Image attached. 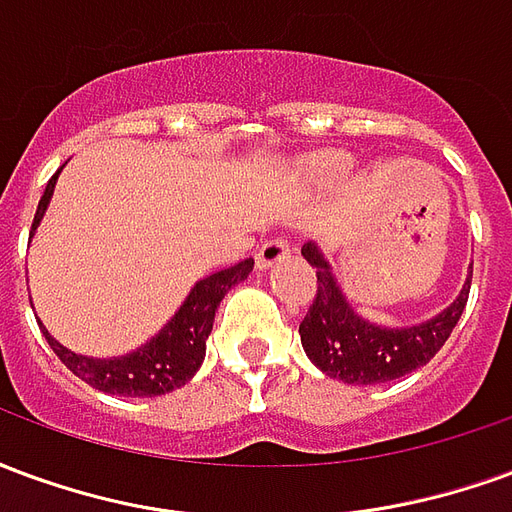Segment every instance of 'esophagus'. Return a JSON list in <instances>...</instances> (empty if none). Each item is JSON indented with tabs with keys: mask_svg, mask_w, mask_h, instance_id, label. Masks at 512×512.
<instances>
[{
	"mask_svg": "<svg viewBox=\"0 0 512 512\" xmlns=\"http://www.w3.org/2000/svg\"><path fill=\"white\" fill-rule=\"evenodd\" d=\"M290 255V246L285 238H271V241H266V244L257 249V268H268L274 266V263H279V260H285V257Z\"/></svg>",
	"mask_w": 512,
	"mask_h": 512,
	"instance_id": "1",
	"label": "esophagus"
}]
</instances>
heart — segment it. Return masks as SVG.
<instances>
[{"label":"heart","instance_id":"1","mask_svg":"<svg viewBox=\"0 0 512 512\" xmlns=\"http://www.w3.org/2000/svg\"><path fill=\"white\" fill-rule=\"evenodd\" d=\"M315 167L326 169V172H334V169H343L348 167V158L345 156H323L315 161Z\"/></svg>","mask_w":512,"mask_h":512}]
</instances>
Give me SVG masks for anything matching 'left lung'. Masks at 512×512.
Segmentation results:
<instances>
[{
  "mask_svg": "<svg viewBox=\"0 0 512 512\" xmlns=\"http://www.w3.org/2000/svg\"><path fill=\"white\" fill-rule=\"evenodd\" d=\"M301 255L318 274V293L299 326L304 354L321 373L345 384H386L428 365L447 343L469 299L472 271L466 274L461 293L439 315L411 326H378L362 318L345 299L321 246L307 241Z\"/></svg>",
  "mask_w": 512,
  "mask_h": 512,
  "instance_id": "obj_1",
  "label": "left lung"
}]
</instances>
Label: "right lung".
Segmentation results:
<instances>
[{
	"label": "right lung",
	"mask_w": 512,
	"mask_h": 512,
	"mask_svg": "<svg viewBox=\"0 0 512 512\" xmlns=\"http://www.w3.org/2000/svg\"><path fill=\"white\" fill-rule=\"evenodd\" d=\"M60 178V169L57 175H51L46 183V191L38 202V213H35V222H32V233L38 230L43 213L49 208L51 194ZM255 268V260H241L238 266L224 268L216 271L211 277H202L194 288L189 290V296L183 299L178 312L164 323V329H158L145 345H139L136 351L123 356H109V359H98V356H82L57 343L46 326L40 323V329L49 340L51 351L60 356V362L73 376H79L82 381L106 392V395H120V397H158L167 395L178 386L189 384L194 373L200 370L202 359H205V340L213 329V318H216V307L219 301L227 296V290L235 288L238 282H244Z\"/></svg>",
	"instance_id": "right-lung-1"
}]
</instances>
